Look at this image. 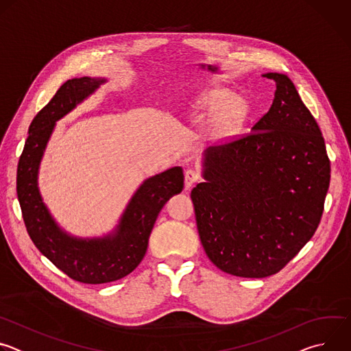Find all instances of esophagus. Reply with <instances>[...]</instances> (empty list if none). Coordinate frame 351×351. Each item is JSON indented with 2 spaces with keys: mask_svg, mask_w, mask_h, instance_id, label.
Wrapping results in <instances>:
<instances>
[{
  "mask_svg": "<svg viewBox=\"0 0 351 351\" xmlns=\"http://www.w3.org/2000/svg\"><path fill=\"white\" fill-rule=\"evenodd\" d=\"M199 180V173L194 169H187L184 173V187L190 189L194 183Z\"/></svg>",
  "mask_w": 351,
  "mask_h": 351,
  "instance_id": "obj_1",
  "label": "esophagus"
}]
</instances>
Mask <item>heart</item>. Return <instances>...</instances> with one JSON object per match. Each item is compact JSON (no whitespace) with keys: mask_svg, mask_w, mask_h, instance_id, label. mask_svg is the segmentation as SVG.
Instances as JSON below:
<instances>
[{"mask_svg":"<svg viewBox=\"0 0 351 351\" xmlns=\"http://www.w3.org/2000/svg\"><path fill=\"white\" fill-rule=\"evenodd\" d=\"M197 108L199 118L217 119L215 130L219 136L233 133L241 123L245 107L241 99H234L233 94L223 88L208 90L198 98Z\"/></svg>","mask_w":351,"mask_h":351,"instance_id":"heart-1","label":"heart"}]
</instances>
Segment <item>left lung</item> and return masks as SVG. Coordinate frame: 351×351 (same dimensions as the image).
<instances>
[{
    "label": "left lung",
    "mask_w": 351,
    "mask_h": 351,
    "mask_svg": "<svg viewBox=\"0 0 351 351\" xmlns=\"http://www.w3.org/2000/svg\"><path fill=\"white\" fill-rule=\"evenodd\" d=\"M276 82L274 103L253 132L204 154L206 182L191 190L199 240L211 263L240 278L278 274L314 236L330 161L315 118L293 82Z\"/></svg>",
    "instance_id": "obj_1"
}]
</instances>
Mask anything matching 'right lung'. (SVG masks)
<instances>
[{"instance_id": "right-lung-1", "label": "right lung", "mask_w": 351, "mask_h": 351, "mask_svg": "<svg viewBox=\"0 0 351 351\" xmlns=\"http://www.w3.org/2000/svg\"><path fill=\"white\" fill-rule=\"evenodd\" d=\"M90 77L66 80L38 111L29 126V137L18 164L16 193L26 230L40 250L71 279L99 285L129 275L144 258L156 219L169 197L183 189L180 167L144 180L132 197L115 234L80 240L64 233L48 214L37 187V171L56 121L68 114L99 83Z\"/></svg>"}]
</instances>
